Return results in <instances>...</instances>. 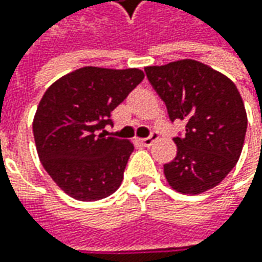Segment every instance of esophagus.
Returning <instances> with one entry per match:
<instances>
[{
    "mask_svg": "<svg viewBox=\"0 0 262 262\" xmlns=\"http://www.w3.org/2000/svg\"><path fill=\"white\" fill-rule=\"evenodd\" d=\"M156 140H157V134H151V136L147 137V138H140V143H141L143 146L148 147V146H151Z\"/></svg>",
    "mask_w": 262,
    "mask_h": 262,
    "instance_id": "34e87169",
    "label": "esophagus"
}]
</instances>
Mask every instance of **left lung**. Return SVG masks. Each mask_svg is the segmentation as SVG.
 <instances>
[{
  "instance_id": "obj_1",
  "label": "left lung",
  "mask_w": 262,
  "mask_h": 262,
  "mask_svg": "<svg viewBox=\"0 0 262 262\" xmlns=\"http://www.w3.org/2000/svg\"><path fill=\"white\" fill-rule=\"evenodd\" d=\"M167 107L170 121H184L175 137L176 157L163 166L169 185L196 195L219 185L239 160L248 118L235 83L194 59L144 68Z\"/></svg>"
}]
</instances>
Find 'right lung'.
I'll use <instances>...</instances> for the list:
<instances>
[{
  "instance_id": "add662e5",
  "label": "right lung",
  "mask_w": 262,
  "mask_h": 262,
  "mask_svg": "<svg viewBox=\"0 0 262 262\" xmlns=\"http://www.w3.org/2000/svg\"><path fill=\"white\" fill-rule=\"evenodd\" d=\"M143 78L138 68L83 67L46 90L33 119L36 150L66 194L97 201L119 188L134 146L101 131L114 124L112 111Z\"/></svg>"
}]
</instances>
